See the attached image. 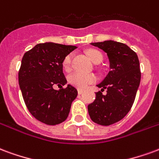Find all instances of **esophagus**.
Instances as JSON below:
<instances>
[{"instance_id": "esophagus-1", "label": "esophagus", "mask_w": 159, "mask_h": 159, "mask_svg": "<svg viewBox=\"0 0 159 159\" xmlns=\"http://www.w3.org/2000/svg\"><path fill=\"white\" fill-rule=\"evenodd\" d=\"M78 93L79 95H81V94L83 93V91L82 90H78Z\"/></svg>"}]
</instances>
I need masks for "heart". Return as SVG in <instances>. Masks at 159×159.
Masks as SVG:
<instances>
[{
  "label": "heart",
  "mask_w": 159,
  "mask_h": 159,
  "mask_svg": "<svg viewBox=\"0 0 159 159\" xmlns=\"http://www.w3.org/2000/svg\"><path fill=\"white\" fill-rule=\"evenodd\" d=\"M88 57H90L94 63H100L103 59L102 54L97 50H91L88 52ZM73 55L68 54L65 57L62 62V67L66 71L70 70L72 64ZM69 84L73 86H75L79 89H85L88 84H92L97 81V76L94 74H86V73H80V72H75L68 77Z\"/></svg>",
  "instance_id": "heart-1"
}]
</instances>
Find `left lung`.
Here are the masks:
<instances>
[{
  "label": "left lung",
  "mask_w": 159,
  "mask_h": 159,
  "mask_svg": "<svg viewBox=\"0 0 159 159\" xmlns=\"http://www.w3.org/2000/svg\"><path fill=\"white\" fill-rule=\"evenodd\" d=\"M107 53L110 71L97 84L102 88L96 99L88 105V113L93 122L110 125L125 116L135 101L141 81L140 62L136 53L124 43L113 40L91 43ZM107 89V94L101 92Z\"/></svg>",
  "instance_id": "left-lung-1"
}]
</instances>
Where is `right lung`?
Wrapping results in <instances>:
<instances>
[{"label": "right lung", "instance_id": "add662e5", "mask_svg": "<svg viewBox=\"0 0 159 159\" xmlns=\"http://www.w3.org/2000/svg\"><path fill=\"white\" fill-rule=\"evenodd\" d=\"M52 42L38 44L24 53L18 72V83L30 113L40 122L56 125L65 121L78 91L67 84L62 72L65 57L76 49ZM61 86L54 90L53 85Z\"/></svg>", "mask_w": 159, "mask_h": 159}]
</instances>
